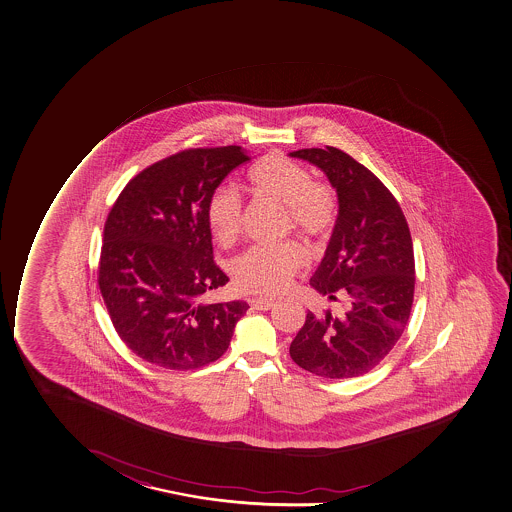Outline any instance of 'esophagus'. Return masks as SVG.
I'll list each match as a JSON object with an SVG mask.
<instances>
[{
	"label": "esophagus",
	"mask_w": 512,
	"mask_h": 512,
	"mask_svg": "<svg viewBox=\"0 0 512 512\" xmlns=\"http://www.w3.org/2000/svg\"><path fill=\"white\" fill-rule=\"evenodd\" d=\"M250 305L255 308V310H270L272 306H274V299H267V298H253L250 299Z\"/></svg>",
	"instance_id": "obj_1"
}]
</instances>
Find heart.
Listing matches in <instances>:
<instances>
[{"mask_svg": "<svg viewBox=\"0 0 512 512\" xmlns=\"http://www.w3.org/2000/svg\"><path fill=\"white\" fill-rule=\"evenodd\" d=\"M245 190L260 202L281 206L286 228L311 240H323L334 230L339 202L334 189L313 182L303 165L286 156L260 158L245 173ZM206 219L214 240L235 242L242 231V201L230 187L214 190L206 207ZM305 248L299 243L255 245L233 262L231 272L238 289L257 296H274L286 289L294 272L305 264Z\"/></svg>", "mask_w": 512, "mask_h": 512, "instance_id": "heart-1", "label": "heart"}]
</instances>
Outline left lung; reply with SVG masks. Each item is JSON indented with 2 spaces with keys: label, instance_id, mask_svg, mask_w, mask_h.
<instances>
[{
  "label": "left lung",
  "instance_id": "left-lung-1",
  "mask_svg": "<svg viewBox=\"0 0 512 512\" xmlns=\"http://www.w3.org/2000/svg\"><path fill=\"white\" fill-rule=\"evenodd\" d=\"M327 175L339 216L311 288L337 301L340 315L306 322L289 347L299 368L327 379L368 373L395 347L414 303V245L400 204L368 168L344 151L327 146L289 153Z\"/></svg>",
  "mask_w": 512,
  "mask_h": 512
}]
</instances>
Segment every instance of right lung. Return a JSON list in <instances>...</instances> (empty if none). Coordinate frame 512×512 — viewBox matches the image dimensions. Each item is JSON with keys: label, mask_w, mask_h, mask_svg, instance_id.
Returning <instances> with one entry per match:
<instances>
[{"label": "right lung", "mask_w": 512, "mask_h": 512, "mask_svg": "<svg viewBox=\"0 0 512 512\" xmlns=\"http://www.w3.org/2000/svg\"><path fill=\"white\" fill-rule=\"evenodd\" d=\"M250 160L242 146L180 151L124 187L105 221L98 286L124 344L160 368L223 356L247 301L204 303L230 281L214 264L209 197Z\"/></svg>", "instance_id": "right-lung-1"}]
</instances>
